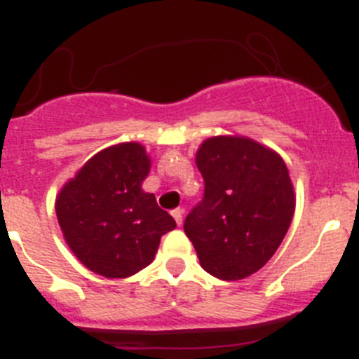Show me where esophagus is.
I'll use <instances>...</instances> for the list:
<instances>
[{
  "mask_svg": "<svg viewBox=\"0 0 359 359\" xmlns=\"http://www.w3.org/2000/svg\"><path fill=\"white\" fill-rule=\"evenodd\" d=\"M172 217L176 219L177 226H182V223H183V210H182V208H176V210H172Z\"/></svg>",
  "mask_w": 359,
  "mask_h": 359,
  "instance_id": "34e87169",
  "label": "esophagus"
}]
</instances>
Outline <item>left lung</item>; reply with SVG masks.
I'll use <instances>...</instances> for the list:
<instances>
[{
    "label": "left lung",
    "mask_w": 359,
    "mask_h": 359,
    "mask_svg": "<svg viewBox=\"0 0 359 359\" xmlns=\"http://www.w3.org/2000/svg\"><path fill=\"white\" fill-rule=\"evenodd\" d=\"M196 165L205 194L185 217L187 237L205 271L221 280L250 277L273 257L293 219L286 163L250 138L214 136Z\"/></svg>",
    "instance_id": "8db88e82"
}]
</instances>
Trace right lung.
Masks as SVG:
<instances>
[{
    "instance_id": "1",
    "label": "right lung",
    "mask_w": 359,
    "mask_h": 359,
    "mask_svg": "<svg viewBox=\"0 0 359 359\" xmlns=\"http://www.w3.org/2000/svg\"><path fill=\"white\" fill-rule=\"evenodd\" d=\"M151 161L140 144L104 149L57 196L65 239L79 261L107 278H126L151 264L172 215L142 190Z\"/></svg>"
}]
</instances>
